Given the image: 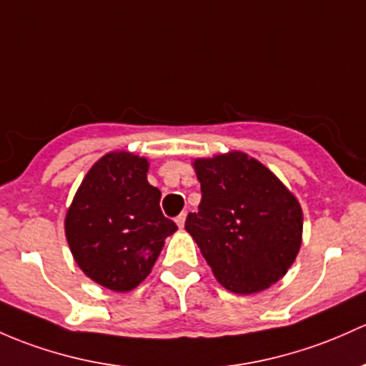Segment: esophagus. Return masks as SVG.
Listing matches in <instances>:
<instances>
[{"label":"esophagus","mask_w":366,"mask_h":366,"mask_svg":"<svg viewBox=\"0 0 366 366\" xmlns=\"http://www.w3.org/2000/svg\"><path fill=\"white\" fill-rule=\"evenodd\" d=\"M186 217H187V214L182 212L179 215V217L175 219V222H177V226H179V228H184V224H186Z\"/></svg>","instance_id":"34e87169"}]
</instances>
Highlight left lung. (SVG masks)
I'll use <instances>...</instances> for the list:
<instances>
[{"label": "left lung", "mask_w": 366, "mask_h": 366, "mask_svg": "<svg viewBox=\"0 0 366 366\" xmlns=\"http://www.w3.org/2000/svg\"><path fill=\"white\" fill-rule=\"evenodd\" d=\"M193 167L202 202L187 215L186 229L215 279L238 295L282 279L302 245L303 214L295 194L244 152L196 159Z\"/></svg>", "instance_id": "obj_1"}]
</instances>
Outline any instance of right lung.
Masks as SVG:
<instances>
[{
	"mask_svg": "<svg viewBox=\"0 0 366 366\" xmlns=\"http://www.w3.org/2000/svg\"><path fill=\"white\" fill-rule=\"evenodd\" d=\"M149 161L109 152L84 177L64 219L76 264L107 290L126 293L151 274L177 224L161 212V191L147 182Z\"/></svg>",
	"mask_w": 366,
	"mask_h": 366,
	"instance_id": "right-lung-1",
	"label": "right lung"
}]
</instances>
